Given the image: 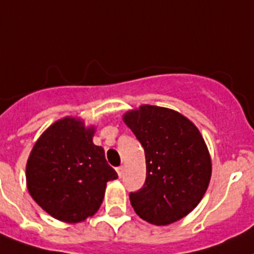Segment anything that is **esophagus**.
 <instances>
[{
  "mask_svg": "<svg viewBox=\"0 0 254 254\" xmlns=\"http://www.w3.org/2000/svg\"><path fill=\"white\" fill-rule=\"evenodd\" d=\"M116 172H117V174H119V177H123V174H124V168H123V167H117V168H116Z\"/></svg>",
  "mask_w": 254,
  "mask_h": 254,
  "instance_id": "1",
  "label": "esophagus"
}]
</instances>
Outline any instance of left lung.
<instances>
[{
    "label": "left lung",
    "mask_w": 254,
    "mask_h": 254,
    "mask_svg": "<svg viewBox=\"0 0 254 254\" xmlns=\"http://www.w3.org/2000/svg\"><path fill=\"white\" fill-rule=\"evenodd\" d=\"M124 121L146 155V182L129 195L135 213L157 226L187 216L203 199L212 174L197 127L176 111L148 104L125 114Z\"/></svg>",
    "instance_id": "8db88e82"
}]
</instances>
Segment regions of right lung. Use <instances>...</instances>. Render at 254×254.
I'll list each match as a JSON object with an SVG mask.
<instances>
[{
  "mask_svg": "<svg viewBox=\"0 0 254 254\" xmlns=\"http://www.w3.org/2000/svg\"><path fill=\"white\" fill-rule=\"evenodd\" d=\"M94 129L73 117L57 121L33 146L27 163V187L54 218L76 223L99 209L108 181L117 173L104 150L93 143Z\"/></svg>",
  "mask_w": 254,
  "mask_h": 254,
  "instance_id": "1",
  "label": "right lung"
}]
</instances>
